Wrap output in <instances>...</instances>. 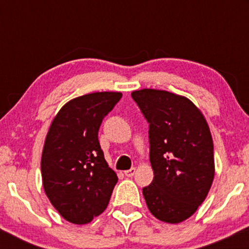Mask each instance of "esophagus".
Wrapping results in <instances>:
<instances>
[{
    "mask_svg": "<svg viewBox=\"0 0 249 249\" xmlns=\"http://www.w3.org/2000/svg\"><path fill=\"white\" fill-rule=\"evenodd\" d=\"M124 173H125V176H126V177H132V176L136 173V169H135V167H132V169L126 170V171H125Z\"/></svg>",
    "mask_w": 249,
    "mask_h": 249,
    "instance_id": "34e87169",
    "label": "esophagus"
}]
</instances>
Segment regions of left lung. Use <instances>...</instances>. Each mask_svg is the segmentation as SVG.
<instances>
[{"mask_svg":"<svg viewBox=\"0 0 249 249\" xmlns=\"http://www.w3.org/2000/svg\"><path fill=\"white\" fill-rule=\"evenodd\" d=\"M131 96L149 123L153 182L143 188L150 213L165 223L192 217L214 178L210 127L189 99L165 90L142 89Z\"/></svg>","mask_w":249,"mask_h":249,"instance_id":"8db88e82","label":"left lung"}]
</instances>
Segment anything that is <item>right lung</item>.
<instances>
[{
    "label": "right lung",
    "instance_id": "add662e5",
    "mask_svg": "<svg viewBox=\"0 0 249 249\" xmlns=\"http://www.w3.org/2000/svg\"><path fill=\"white\" fill-rule=\"evenodd\" d=\"M120 99L117 91L76 97L50 124L42 152V182L49 201L70 223H90L108 206L118 177L97 135L102 119Z\"/></svg>",
    "mask_w": 249,
    "mask_h": 249
}]
</instances>
